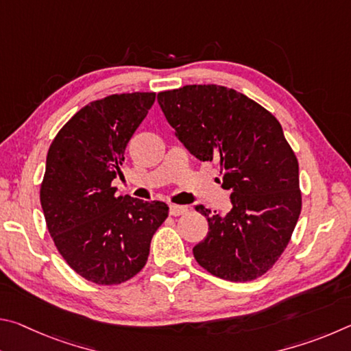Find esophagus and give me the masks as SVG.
<instances>
[{
  "instance_id": "obj_1",
  "label": "esophagus",
  "mask_w": 351,
  "mask_h": 351,
  "mask_svg": "<svg viewBox=\"0 0 351 351\" xmlns=\"http://www.w3.org/2000/svg\"><path fill=\"white\" fill-rule=\"evenodd\" d=\"M187 207L186 206H178V204H170V215L173 217H180L184 215V213H187Z\"/></svg>"
}]
</instances>
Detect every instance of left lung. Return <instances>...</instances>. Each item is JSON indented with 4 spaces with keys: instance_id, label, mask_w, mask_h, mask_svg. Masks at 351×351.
<instances>
[{
    "instance_id": "8db88e82",
    "label": "left lung",
    "mask_w": 351,
    "mask_h": 351,
    "mask_svg": "<svg viewBox=\"0 0 351 351\" xmlns=\"http://www.w3.org/2000/svg\"><path fill=\"white\" fill-rule=\"evenodd\" d=\"M158 102L176 138L199 161H218L232 209H195L209 223L193 247L199 266L219 278L249 282L274 266L302 209L299 162L282 125L245 94L218 85L162 91Z\"/></svg>"
}]
</instances>
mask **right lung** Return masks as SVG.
<instances>
[{
    "label": "right lung",
    "instance_id": "1",
    "mask_svg": "<svg viewBox=\"0 0 351 351\" xmlns=\"http://www.w3.org/2000/svg\"><path fill=\"white\" fill-rule=\"evenodd\" d=\"M154 93L94 100L52 141L40 189L47 230L77 274L119 285L144 268L154 232L169 217L162 201L116 197L128 141L154 104Z\"/></svg>",
    "mask_w": 351,
    "mask_h": 351
}]
</instances>
